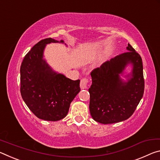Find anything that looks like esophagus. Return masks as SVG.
<instances>
[{
  "instance_id": "34e87169",
  "label": "esophagus",
  "mask_w": 160,
  "mask_h": 160,
  "mask_svg": "<svg viewBox=\"0 0 160 160\" xmlns=\"http://www.w3.org/2000/svg\"><path fill=\"white\" fill-rule=\"evenodd\" d=\"M88 83V79L87 78H82L80 82V87L82 89H85L87 88V84Z\"/></svg>"
}]
</instances>
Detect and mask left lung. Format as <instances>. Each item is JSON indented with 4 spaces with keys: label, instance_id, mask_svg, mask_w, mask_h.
<instances>
[{
    "label": "left lung",
    "instance_id": "8db88e82",
    "mask_svg": "<svg viewBox=\"0 0 160 160\" xmlns=\"http://www.w3.org/2000/svg\"><path fill=\"white\" fill-rule=\"evenodd\" d=\"M127 49L91 73L90 113L100 123H115L129 118L142 98L145 81L142 58L130 44ZM128 63L133 65V71L125 82L119 74Z\"/></svg>",
    "mask_w": 160,
    "mask_h": 160
}]
</instances>
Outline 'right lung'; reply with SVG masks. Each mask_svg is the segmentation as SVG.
Returning a JSON list of instances; mask_svg holds the SVG:
<instances>
[{
	"label": "right lung",
	"mask_w": 160,
	"mask_h": 160,
	"mask_svg": "<svg viewBox=\"0 0 160 160\" xmlns=\"http://www.w3.org/2000/svg\"><path fill=\"white\" fill-rule=\"evenodd\" d=\"M61 42L46 38L25 56L20 67V93L29 109L38 118L57 121L69 112L70 104L80 91V80L73 81L54 72L43 59L46 44Z\"/></svg>",
	"instance_id": "right-lung-1"
}]
</instances>
